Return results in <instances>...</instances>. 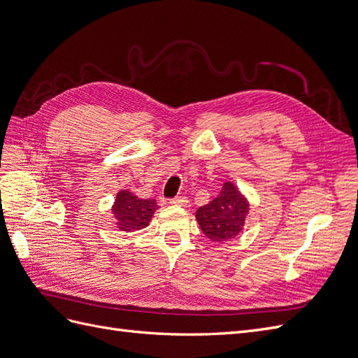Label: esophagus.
Instances as JSON below:
<instances>
[{"instance_id": "1", "label": "esophagus", "mask_w": 358, "mask_h": 358, "mask_svg": "<svg viewBox=\"0 0 358 358\" xmlns=\"http://www.w3.org/2000/svg\"><path fill=\"white\" fill-rule=\"evenodd\" d=\"M170 204H173V206H187L188 199L185 196H178V197L170 200Z\"/></svg>"}]
</instances>
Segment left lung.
I'll return each mask as SVG.
<instances>
[{"instance_id": "1", "label": "left lung", "mask_w": 358, "mask_h": 358, "mask_svg": "<svg viewBox=\"0 0 358 358\" xmlns=\"http://www.w3.org/2000/svg\"><path fill=\"white\" fill-rule=\"evenodd\" d=\"M248 213V199L233 182L227 180L218 197L197 209L196 218L208 239L222 243L242 233Z\"/></svg>"}]
</instances>
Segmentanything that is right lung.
I'll use <instances>...</instances> for the list:
<instances>
[{
    "label": "right lung",
    "instance_id": "add662e5",
    "mask_svg": "<svg viewBox=\"0 0 358 358\" xmlns=\"http://www.w3.org/2000/svg\"><path fill=\"white\" fill-rule=\"evenodd\" d=\"M157 209L155 199H140L128 189H121L116 194L110 210L117 229L129 233L148 227Z\"/></svg>",
    "mask_w": 358,
    "mask_h": 358
}]
</instances>
